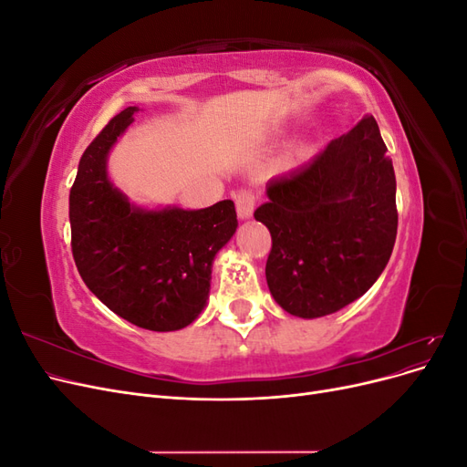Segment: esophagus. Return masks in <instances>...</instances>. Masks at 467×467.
<instances>
[{
    "label": "esophagus",
    "instance_id": "esophagus-1",
    "mask_svg": "<svg viewBox=\"0 0 467 467\" xmlns=\"http://www.w3.org/2000/svg\"><path fill=\"white\" fill-rule=\"evenodd\" d=\"M235 208L237 216L242 220H249L253 216V210H255V192L249 189H242L235 192Z\"/></svg>",
    "mask_w": 467,
    "mask_h": 467
}]
</instances>
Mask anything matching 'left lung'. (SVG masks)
<instances>
[{
	"mask_svg": "<svg viewBox=\"0 0 467 467\" xmlns=\"http://www.w3.org/2000/svg\"><path fill=\"white\" fill-rule=\"evenodd\" d=\"M366 115L307 165L266 182L255 210L273 237L266 285L285 312L314 319L358 300L384 271L398 235L395 173Z\"/></svg>",
	"mask_w": 467,
	"mask_h": 467,
	"instance_id": "1",
	"label": "left lung"
}]
</instances>
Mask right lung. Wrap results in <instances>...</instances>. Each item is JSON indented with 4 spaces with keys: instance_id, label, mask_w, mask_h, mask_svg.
I'll use <instances>...</instances> for the list:
<instances>
[{
    "instance_id": "obj_1",
    "label": "right lung",
    "mask_w": 467,
    "mask_h": 467,
    "mask_svg": "<svg viewBox=\"0 0 467 467\" xmlns=\"http://www.w3.org/2000/svg\"><path fill=\"white\" fill-rule=\"evenodd\" d=\"M126 107L83 151L69 191L72 253L110 312L150 331L187 327L206 306L212 263L237 228L232 201L185 210L136 206L112 185L110 148L134 120Z\"/></svg>"
}]
</instances>
